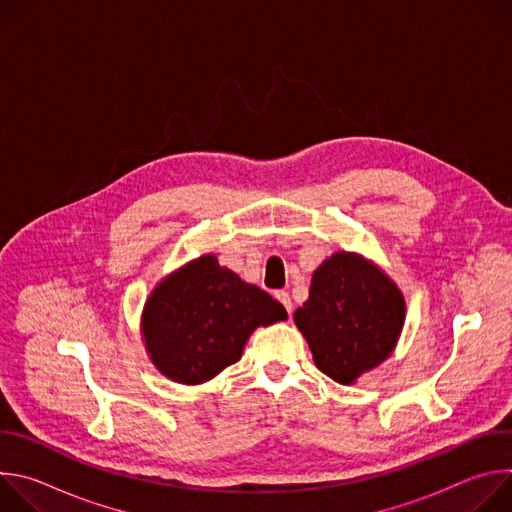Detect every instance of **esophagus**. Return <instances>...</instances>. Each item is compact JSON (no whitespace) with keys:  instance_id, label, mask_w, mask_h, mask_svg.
<instances>
[{"instance_id":"obj_1","label":"esophagus","mask_w":512,"mask_h":512,"mask_svg":"<svg viewBox=\"0 0 512 512\" xmlns=\"http://www.w3.org/2000/svg\"><path fill=\"white\" fill-rule=\"evenodd\" d=\"M275 298H277V300L283 304V308H285V310H287V314L291 316V298H289L287 291H277Z\"/></svg>"}]
</instances>
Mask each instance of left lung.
<instances>
[{"label":"left lung","instance_id":"obj_1","mask_svg":"<svg viewBox=\"0 0 512 512\" xmlns=\"http://www.w3.org/2000/svg\"><path fill=\"white\" fill-rule=\"evenodd\" d=\"M316 367L352 385L393 352L405 322L395 281L356 253L338 251L312 275L310 298L294 314Z\"/></svg>","mask_w":512,"mask_h":512}]
</instances>
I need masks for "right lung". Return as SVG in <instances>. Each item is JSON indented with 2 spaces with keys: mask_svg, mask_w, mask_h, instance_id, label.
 Returning <instances> with one entry per match:
<instances>
[{
  "mask_svg": "<svg viewBox=\"0 0 512 512\" xmlns=\"http://www.w3.org/2000/svg\"><path fill=\"white\" fill-rule=\"evenodd\" d=\"M287 318L267 291L202 255L162 279L145 302L141 334L156 369L200 385L235 364L259 326Z\"/></svg>",
  "mask_w": 512,
  "mask_h": 512,
  "instance_id": "add662e5",
  "label": "right lung"
}]
</instances>
